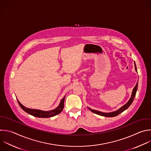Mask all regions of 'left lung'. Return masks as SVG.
Instances as JSON below:
<instances>
[{
    "label": "left lung",
    "mask_w": 151,
    "mask_h": 151,
    "mask_svg": "<svg viewBox=\"0 0 151 151\" xmlns=\"http://www.w3.org/2000/svg\"><path fill=\"white\" fill-rule=\"evenodd\" d=\"M134 66H135V70L137 72V68H136V66L135 63H134ZM137 86H138V81L137 82V83H136L135 86L134 87V88L133 89L132 93V96H131L130 99L129 100V101L125 105H124L123 107H122L120 109H119L117 111H113V112H111V113H103V112L99 111H97V110H92L91 109H90L89 107H88V109H89V110H91L93 113L98 114V115H100V116H102L107 117H113L117 116L119 114H120V113H122V112H123L124 110H126L127 109H128L129 107L132 104V103L133 101V99H134V98L135 97L136 93V91H137Z\"/></svg>",
    "instance_id": "left-lung-1"
}]
</instances>
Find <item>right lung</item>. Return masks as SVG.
Wrapping results in <instances>:
<instances>
[{
  "instance_id": "1",
  "label": "right lung",
  "mask_w": 151,
  "mask_h": 151,
  "mask_svg": "<svg viewBox=\"0 0 151 151\" xmlns=\"http://www.w3.org/2000/svg\"><path fill=\"white\" fill-rule=\"evenodd\" d=\"M65 96L62 99V100L60 101V104L59 105V106L52 110H50V111H42V110H35V109H28L25 107V106H24L22 104H21V103L18 100V104L19 105V106L21 107V109L24 110L25 112H27V113L34 116V117H41V118H48V117H53L55 116H56L58 114H59V113H60L64 107V101H65Z\"/></svg>"
}]
</instances>
